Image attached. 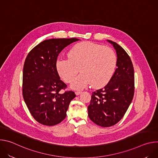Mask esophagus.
Listing matches in <instances>:
<instances>
[{"instance_id":"34e87169","label":"esophagus","mask_w":158,"mask_h":158,"mask_svg":"<svg viewBox=\"0 0 158 158\" xmlns=\"http://www.w3.org/2000/svg\"><path fill=\"white\" fill-rule=\"evenodd\" d=\"M81 93H82V92H81V91H76V94L77 96H78V95L81 94Z\"/></svg>"}]
</instances>
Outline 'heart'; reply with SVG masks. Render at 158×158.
I'll return each mask as SVG.
<instances>
[{
	"label": "heart",
	"mask_w": 158,
	"mask_h": 158,
	"mask_svg": "<svg viewBox=\"0 0 158 158\" xmlns=\"http://www.w3.org/2000/svg\"><path fill=\"white\" fill-rule=\"evenodd\" d=\"M117 64L116 54L109 47L91 42L78 43L70 49L68 58H60L56 69L61 78L69 82L79 72L81 73L71 82V87L80 90L89 84L94 88L106 85L113 76Z\"/></svg>",
	"instance_id": "heart-1"
}]
</instances>
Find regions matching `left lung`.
<instances>
[{
  "instance_id": "obj_1",
  "label": "left lung",
  "mask_w": 158,
  "mask_h": 158,
  "mask_svg": "<svg viewBox=\"0 0 158 158\" xmlns=\"http://www.w3.org/2000/svg\"><path fill=\"white\" fill-rule=\"evenodd\" d=\"M107 41L116 51L117 69L104 88L93 93L87 107L90 119L102 127L113 126L123 118L134 92V67L130 57L117 43Z\"/></svg>"
}]
</instances>
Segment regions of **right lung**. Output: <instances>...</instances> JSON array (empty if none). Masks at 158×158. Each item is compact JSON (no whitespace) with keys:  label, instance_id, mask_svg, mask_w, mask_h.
<instances>
[{"label":"right lung","instance_id":"right-lung-1","mask_svg":"<svg viewBox=\"0 0 158 158\" xmlns=\"http://www.w3.org/2000/svg\"><path fill=\"white\" fill-rule=\"evenodd\" d=\"M76 38L51 39L42 41L28 54L24 65L22 94L32 117L39 123L54 126L66 117L73 91H60L67 85L60 79L56 69L59 53Z\"/></svg>","mask_w":158,"mask_h":158}]
</instances>
